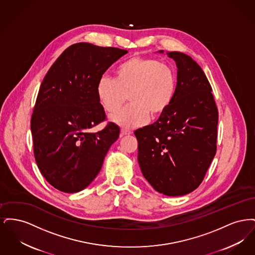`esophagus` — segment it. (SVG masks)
<instances>
[{
    "mask_svg": "<svg viewBox=\"0 0 255 255\" xmlns=\"http://www.w3.org/2000/svg\"><path fill=\"white\" fill-rule=\"evenodd\" d=\"M131 133H132L131 131L124 130V129H122V131H121V135H122V136H124V135H129V134H131Z\"/></svg>",
    "mask_w": 255,
    "mask_h": 255,
    "instance_id": "34e87169",
    "label": "esophagus"
}]
</instances>
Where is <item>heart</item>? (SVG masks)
<instances>
[{
	"mask_svg": "<svg viewBox=\"0 0 255 255\" xmlns=\"http://www.w3.org/2000/svg\"><path fill=\"white\" fill-rule=\"evenodd\" d=\"M177 78L169 65L143 57L123 62L116 71V78L106 74L99 77L96 92L103 109L110 114L122 107L129 96L130 105L111 118L124 129L143 126L152 117L168 109L176 93Z\"/></svg>",
	"mask_w": 255,
	"mask_h": 255,
	"instance_id": "heart-1",
	"label": "heart"
}]
</instances>
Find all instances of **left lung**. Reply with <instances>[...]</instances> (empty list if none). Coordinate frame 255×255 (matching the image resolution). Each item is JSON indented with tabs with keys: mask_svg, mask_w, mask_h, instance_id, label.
Masks as SVG:
<instances>
[{
	"mask_svg": "<svg viewBox=\"0 0 255 255\" xmlns=\"http://www.w3.org/2000/svg\"><path fill=\"white\" fill-rule=\"evenodd\" d=\"M166 54L178 68L173 101L134 135L142 175L156 191L175 197L192 192L205 178L216 154L218 109L197 62L180 51Z\"/></svg>",
	"mask_w": 255,
	"mask_h": 255,
	"instance_id": "1",
	"label": "left lung"
}]
</instances>
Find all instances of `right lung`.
Returning a JSON list of instances; mask_svg holds the SVG:
<instances>
[{
    "mask_svg": "<svg viewBox=\"0 0 255 255\" xmlns=\"http://www.w3.org/2000/svg\"><path fill=\"white\" fill-rule=\"evenodd\" d=\"M127 52L77 43L43 79L30 122L34 157L44 178L62 192L89 186L120 136V127L112 122L97 133L90 130L106 119L97 99V81Z\"/></svg>",
    "mask_w": 255,
    "mask_h": 255,
    "instance_id": "add662e5",
    "label": "right lung"
}]
</instances>
